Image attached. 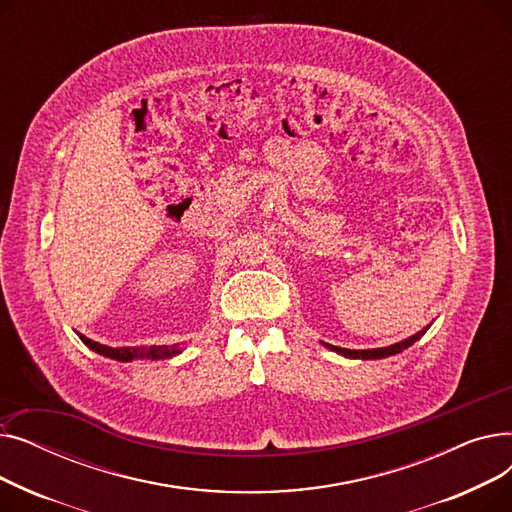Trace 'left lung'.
Wrapping results in <instances>:
<instances>
[{
	"mask_svg": "<svg viewBox=\"0 0 512 512\" xmlns=\"http://www.w3.org/2000/svg\"><path fill=\"white\" fill-rule=\"evenodd\" d=\"M427 330H429V326L419 330L417 334L405 338V340L396 342V344H390V346H384V348H367V351H351V348H340V346H334V344H328V342H321V344H324L326 348H330V351L346 357V359H363V361H367V359H386V357L402 353V351H405V348L415 344Z\"/></svg>",
	"mask_w": 512,
	"mask_h": 512,
	"instance_id": "1",
	"label": "left lung"
}]
</instances>
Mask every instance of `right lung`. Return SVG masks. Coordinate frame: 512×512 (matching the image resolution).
Segmentation results:
<instances>
[{
    "label": "right lung",
    "mask_w": 512,
    "mask_h": 512,
    "mask_svg": "<svg viewBox=\"0 0 512 512\" xmlns=\"http://www.w3.org/2000/svg\"><path fill=\"white\" fill-rule=\"evenodd\" d=\"M78 338L83 340L91 348V351H95L97 355L110 357V359L122 361V363L137 361V359H151V361L172 359V357L182 353V348L176 346V344L174 346H122V348H114V346H105V344H99L95 340H89L83 334H78Z\"/></svg>",
    "instance_id": "obj_1"
}]
</instances>
